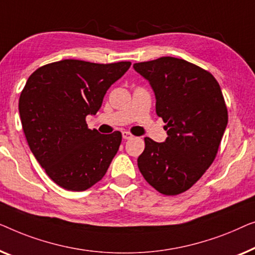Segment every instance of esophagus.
I'll return each instance as SVG.
<instances>
[{
  "label": "esophagus",
  "instance_id": "34e87169",
  "mask_svg": "<svg viewBox=\"0 0 255 255\" xmlns=\"http://www.w3.org/2000/svg\"><path fill=\"white\" fill-rule=\"evenodd\" d=\"M123 137L125 139H130V138L134 137V136H132L129 131H123Z\"/></svg>",
  "mask_w": 255,
  "mask_h": 255
}]
</instances>
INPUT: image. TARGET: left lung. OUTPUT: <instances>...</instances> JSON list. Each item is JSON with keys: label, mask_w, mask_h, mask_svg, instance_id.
Here are the masks:
<instances>
[{"label": "left lung", "mask_w": 255, "mask_h": 255, "mask_svg": "<svg viewBox=\"0 0 255 255\" xmlns=\"http://www.w3.org/2000/svg\"><path fill=\"white\" fill-rule=\"evenodd\" d=\"M156 97V113L167 137H145L137 159L146 181L165 195L187 191L216 157L228 125V110L218 82L207 70L177 57L135 63Z\"/></svg>", "instance_id": "1"}]
</instances>
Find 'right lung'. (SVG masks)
<instances>
[{
	"label": "right lung",
	"instance_id": "1",
	"mask_svg": "<svg viewBox=\"0 0 255 255\" xmlns=\"http://www.w3.org/2000/svg\"><path fill=\"white\" fill-rule=\"evenodd\" d=\"M130 64L62 60L28 77L18 105L21 126L35 159L60 187L85 191L105 175L123 135L91 130L85 118L98 112Z\"/></svg>",
	"mask_w": 255,
	"mask_h": 255
}]
</instances>
